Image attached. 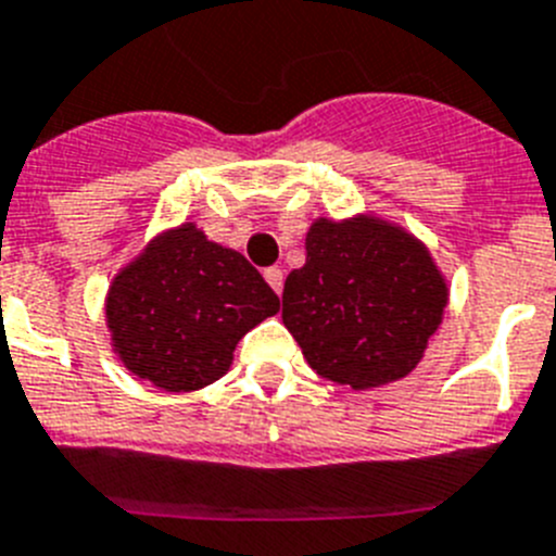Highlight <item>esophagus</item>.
Instances as JSON below:
<instances>
[{"mask_svg":"<svg viewBox=\"0 0 556 556\" xmlns=\"http://www.w3.org/2000/svg\"><path fill=\"white\" fill-rule=\"evenodd\" d=\"M263 277H266V282L271 285L274 290H277V293H282V285H285V277H282V268H266V274H263Z\"/></svg>","mask_w":556,"mask_h":556,"instance_id":"esophagus-1","label":"esophagus"}]
</instances>
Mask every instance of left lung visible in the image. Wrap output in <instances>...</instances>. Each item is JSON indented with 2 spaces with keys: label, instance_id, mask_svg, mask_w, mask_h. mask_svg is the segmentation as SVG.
<instances>
[{
  "label": "left lung",
  "instance_id": "1",
  "mask_svg": "<svg viewBox=\"0 0 556 556\" xmlns=\"http://www.w3.org/2000/svg\"><path fill=\"white\" fill-rule=\"evenodd\" d=\"M448 290L427 249L377 218L315 222L307 263L285 279L282 324L318 377L354 390L407 377Z\"/></svg>",
  "mask_w": 556,
  "mask_h": 556
}]
</instances>
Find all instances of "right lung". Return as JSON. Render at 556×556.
I'll use <instances>...</instances> for the list:
<instances>
[{
  "label": "right lung",
  "mask_w": 556,
  "mask_h": 556,
  "mask_svg": "<svg viewBox=\"0 0 556 556\" xmlns=\"http://www.w3.org/2000/svg\"><path fill=\"white\" fill-rule=\"evenodd\" d=\"M277 309L279 296L243 254L182 224L118 274L108 327L135 377L185 393L224 377L238 340Z\"/></svg>",
  "instance_id": "obj_1"
}]
</instances>
